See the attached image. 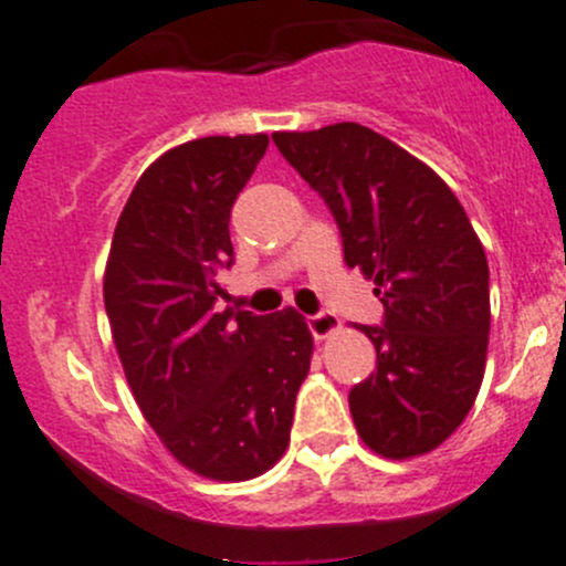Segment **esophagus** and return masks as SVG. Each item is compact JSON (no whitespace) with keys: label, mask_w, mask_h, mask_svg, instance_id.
<instances>
[{"label":"esophagus","mask_w":566,"mask_h":566,"mask_svg":"<svg viewBox=\"0 0 566 566\" xmlns=\"http://www.w3.org/2000/svg\"><path fill=\"white\" fill-rule=\"evenodd\" d=\"M308 323V331H312V336L317 338H328L331 333H336L338 331V317L333 312H317V314H312V317L306 319Z\"/></svg>","instance_id":"esophagus-1"}]
</instances>
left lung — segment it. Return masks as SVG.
<instances>
[{
	"instance_id": "1",
	"label": "left lung",
	"mask_w": 566,
	"mask_h": 566,
	"mask_svg": "<svg viewBox=\"0 0 566 566\" xmlns=\"http://www.w3.org/2000/svg\"><path fill=\"white\" fill-rule=\"evenodd\" d=\"M273 143L385 306L382 325H360L377 347V371L349 390L360 439L385 458L439 448L478 398L491 331L488 260L467 211L428 165L355 122Z\"/></svg>"
}]
</instances>
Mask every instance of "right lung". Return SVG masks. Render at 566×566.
<instances>
[{"mask_svg":"<svg viewBox=\"0 0 566 566\" xmlns=\"http://www.w3.org/2000/svg\"><path fill=\"white\" fill-rule=\"evenodd\" d=\"M268 135L170 148L135 184L105 271V312L143 418L211 480L263 474L290 444L312 333L295 308L217 312L233 265L230 211Z\"/></svg>","mask_w":566,"mask_h":566,"instance_id":"obj_1","label":"right lung"}]
</instances>
